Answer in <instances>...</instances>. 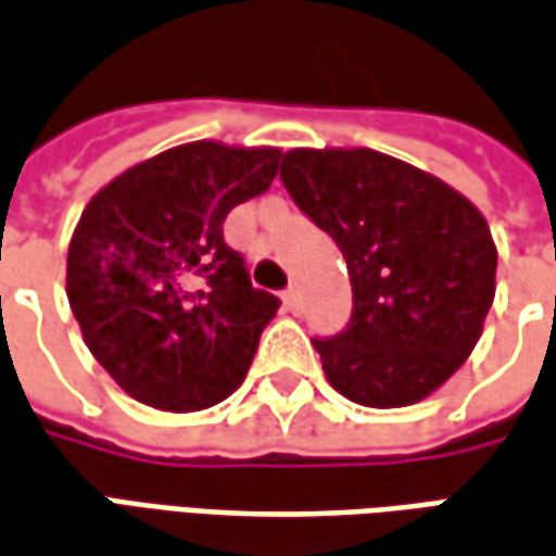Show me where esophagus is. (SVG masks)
Segmentation results:
<instances>
[{
    "instance_id": "34e87169",
    "label": "esophagus",
    "mask_w": 556,
    "mask_h": 556,
    "mask_svg": "<svg viewBox=\"0 0 556 556\" xmlns=\"http://www.w3.org/2000/svg\"><path fill=\"white\" fill-rule=\"evenodd\" d=\"M281 302H285L287 312H300V290L296 287H287L285 293H281Z\"/></svg>"
}]
</instances>
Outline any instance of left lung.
Wrapping results in <instances>:
<instances>
[{"instance_id":"1","label":"left lung","mask_w":556,"mask_h":556,"mask_svg":"<svg viewBox=\"0 0 556 556\" xmlns=\"http://www.w3.org/2000/svg\"><path fill=\"white\" fill-rule=\"evenodd\" d=\"M281 181L351 275V324L315 339L327 381L369 408L427 400L472 354L493 305L484 214L442 178L372 148H293Z\"/></svg>"}]
</instances>
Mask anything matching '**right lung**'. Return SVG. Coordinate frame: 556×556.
I'll return each mask as SVG.
<instances>
[{"instance_id": "right-lung-1", "label": "right lung", "mask_w": 556, "mask_h": 556, "mask_svg": "<svg viewBox=\"0 0 556 556\" xmlns=\"http://www.w3.org/2000/svg\"><path fill=\"white\" fill-rule=\"evenodd\" d=\"M278 148L187 141L111 178L80 214L66 296L84 344L132 400L202 412L244 381L278 305L224 241L227 214L269 190Z\"/></svg>"}]
</instances>
